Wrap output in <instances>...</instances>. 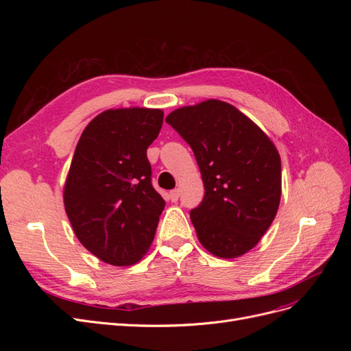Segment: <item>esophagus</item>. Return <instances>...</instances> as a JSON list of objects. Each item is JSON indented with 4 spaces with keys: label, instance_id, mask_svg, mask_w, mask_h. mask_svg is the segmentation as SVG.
<instances>
[{
    "label": "esophagus",
    "instance_id": "esophagus-1",
    "mask_svg": "<svg viewBox=\"0 0 351 351\" xmlns=\"http://www.w3.org/2000/svg\"><path fill=\"white\" fill-rule=\"evenodd\" d=\"M168 197H169V200H171V202H177L178 197H180V190L178 189L171 190V192H169V195H168Z\"/></svg>",
    "mask_w": 351,
    "mask_h": 351
}]
</instances>
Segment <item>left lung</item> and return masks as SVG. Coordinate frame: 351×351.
Wrapping results in <instances>:
<instances>
[{"mask_svg":"<svg viewBox=\"0 0 351 351\" xmlns=\"http://www.w3.org/2000/svg\"><path fill=\"white\" fill-rule=\"evenodd\" d=\"M165 121L192 147L204 180V200L190 210L200 244L222 259L241 256L277 215V147L249 117L218 99L178 108Z\"/></svg>","mask_w":351,"mask_h":351,"instance_id":"left-lung-1","label":"left lung"}]
</instances>
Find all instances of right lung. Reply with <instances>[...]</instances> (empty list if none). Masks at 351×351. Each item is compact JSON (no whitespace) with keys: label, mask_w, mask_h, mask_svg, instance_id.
I'll return each mask as SVG.
<instances>
[{"label":"right lung","mask_w":351,"mask_h":351,"mask_svg":"<svg viewBox=\"0 0 351 351\" xmlns=\"http://www.w3.org/2000/svg\"><path fill=\"white\" fill-rule=\"evenodd\" d=\"M162 119L151 108L104 111L83 130L71 159L64 206L74 234L115 267L142 259L165 206L146 156Z\"/></svg>","instance_id":"add662e5"}]
</instances>
